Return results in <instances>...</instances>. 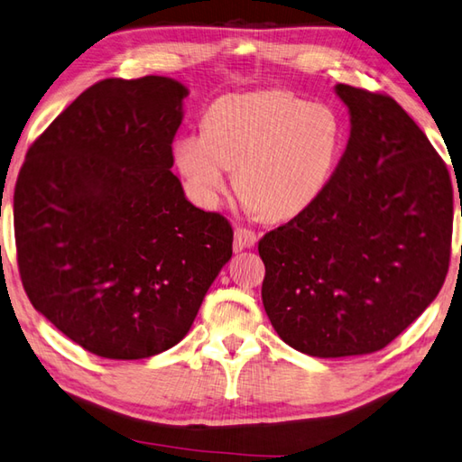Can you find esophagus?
Here are the masks:
<instances>
[{"instance_id":"1","label":"esophagus","mask_w":462,"mask_h":462,"mask_svg":"<svg viewBox=\"0 0 462 462\" xmlns=\"http://www.w3.org/2000/svg\"><path fill=\"white\" fill-rule=\"evenodd\" d=\"M258 242V236L248 228H236L234 230V252H242L254 246Z\"/></svg>"}]
</instances>
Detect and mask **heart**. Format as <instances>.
<instances>
[{
  "instance_id": "1",
  "label": "heart",
  "mask_w": 462,
  "mask_h": 462,
  "mask_svg": "<svg viewBox=\"0 0 462 462\" xmlns=\"http://www.w3.org/2000/svg\"><path fill=\"white\" fill-rule=\"evenodd\" d=\"M337 107L284 89L230 94L210 106L204 130L180 135L174 162L189 196L216 208L234 184L262 218L291 220L327 192L346 146Z\"/></svg>"
}]
</instances>
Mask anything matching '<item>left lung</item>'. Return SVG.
I'll return each mask as SVG.
<instances>
[{"label": "left lung", "instance_id": "1", "mask_svg": "<svg viewBox=\"0 0 462 462\" xmlns=\"http://www.w3.org/2000/svg\"><path fill=\"white\" fill-rule=\"evenodd\" d=\"M350 135L327 192L258 242L262 304L288 346L370 355L409 328L445 282L453 184L393 97L337 84Z\"/></svg>", "mask_w": 462, "mask_h": 462}]
</instances>
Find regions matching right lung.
Listing matches in <instances>:
<instances>
[{
  "instance_id": "obj_1",
  "label": "right lung",
  "mask_w": 462,
  "mask_h": 462,
  "mask_svg": "<svg viewBox=\"0 0 462 462\" xmlns=\"http://www.w3.org/2000/svg\"><path fill=\"white\" fill-rule=\"evenodd\" d=\"M182 81L104 79L27 150L14 194L33 309L92 355L156 356L182 340L232 256V226L171 174Z\"/></svg>"
}]
</instances>
